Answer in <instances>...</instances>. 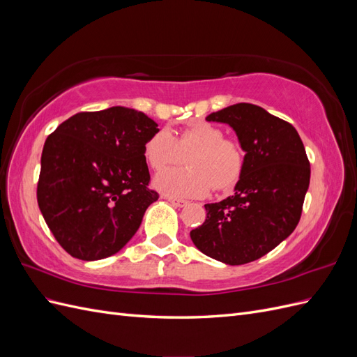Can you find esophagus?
<instances>
[{
    "label": "esophagus",
    "mask_w": 357,
    "mask_h": 357,
    "mask_svg": "<svg viewBox=\"0 0 357 357\" xmlns=\"http://www.w3.org/2000/svg\"><path fill=\"white\" fill-rule=\"evenodd\" d=\"M165 199H167L169 204L174 205V207H178V208L185 207V205L188 204V201H185V199H177V198H172V197H165Z\"/></svg>",
    "instance_id": "esophagus-1"
}]
</instances>
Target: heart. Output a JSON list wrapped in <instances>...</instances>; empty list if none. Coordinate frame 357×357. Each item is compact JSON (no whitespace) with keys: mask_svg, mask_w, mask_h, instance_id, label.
Masks as SVG:
<instances>
[{"mask_svg":"<svg viewBox=\"0 0 357 357\" xmlns=\"http://www.w3.org/2000/svg\"><path fill=\"white\" fill-rule=\"evenodd\" d=\"M185 169H167L155 177V186L171 197H204L214 188L228 190L236 185L244 168V152L238 143L226 139L222 129L195 123L183 129L177 138L167 129L156 132L144 147L149 165L155 171L177 164L183 153Z\"/></svg>","mask_w":357,"mask_h":357,"instance_id":"obj_1","label":"heart"}]
</instances>
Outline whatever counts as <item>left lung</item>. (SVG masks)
I'll use <instances>...</instances> for the list:
<instances>
[{
  "instance_id": "1",
  "label": "left lung",
  "mask_w": 357,
  "mask_h": 357,
  "mask_svg": "<svg viewBox=\"0 0 357 357\" xmlns=\"http://www.w3.org/2000/svg\"><path fill=\"white\" fill-rule=\"evenodd\" d=\"M229 125L244 155L234 195L205 204L207 218L190 238L226 265H244L271 252L295 231L310 186V162L296 129L259 105L240 102L208 114Z\"/></svg>"
}]
</instances>
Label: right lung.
<instances>
[{"label":"right lung","mask_w":357,"mask_h":357,"mask_svg":"<svg viewBox=\"0 0 357 357\" xmlns=\"http://www.w3.org/2000/svg\"><path fill=\"white\" fill-rule=\"evenodd\" d=\"M158 123L128 107L83 112L52 132L41 153L37 201L61 247L82 261L117 253L158 192L149 189L146 143Z\"/></svg>","instance_id":"obj_1"}]
</instances>
